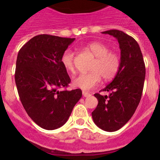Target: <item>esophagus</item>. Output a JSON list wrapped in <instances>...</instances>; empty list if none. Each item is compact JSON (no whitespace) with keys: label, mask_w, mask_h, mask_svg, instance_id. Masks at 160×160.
I'll list each match as a JSON object with an SVG mask.
<instances>
[{"label":"esophagus","mask_w":160,"mask_h":160,"mask_svg":"<svg viewBox=\"0 0 160 160\" xmlns=\"http://www.w3.org/2000/svg\"><path fill=\"white\" fill-rule=\"evenodd\" d=\"M90 93L89 92H87V91H82V95L84 96V97H87V96L90 95Z\"/></svg>","instance_id":"esophagus-1"}]
</instances>
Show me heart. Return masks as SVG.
<instances>
[{"instance_id": "obj_1", "label": "heart", "mask_w": 160, "mask_h": 160, "mask_svg": "<svg viewBox=\"0 0 160 160\" xmlns=\"http://www.w3.org/2000/svg\"><path fill=\"white\" fill-rule=\"evenodd\" d=\"M95 56L90 73H81L73 79V84L75 87L83 90H90L99 84L102 77L107 81L111 80L117 75L121 66V58L118 53L110 51L109 46L100 42H90L87 46ZM62 64L67 71H74V53L66 50L61 58Z\"/></svg>"}]
</instances>
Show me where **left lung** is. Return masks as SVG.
<instances>
[{"label": "left lung", "instance_id": "obj_1", "mask_svg": "<svg viewBox=\"0 0 160 160\" xmlns=\"http://www.w3.org/2000/svg\"><path fill=\"white\" fill-rule=\"evenodd\" d=\"M102 33L118 40L121 66L113 81L102 90L110 94H94L98 103L92 112V118L98 128L112 132L122 128L135 112L142 97L146 69L140 47L132 37L117 29Z\"/></svg>", "mask_w": 160, "mask_h": 160}]
</instances>
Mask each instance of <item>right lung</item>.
Instances as JSON below:
<instances>
[{
	"instance_id": "add662e5",
	"label": "right lung",
	"mask_w": 160,
	"mask_h": 160,
	"mask_svg": "<svg viewBox=\"0 0 160 160\" xmlns=\"http://www.w3.org/2000/svg\"><path fill=\"white\" fill-rule=\"evenodd\" d=\"M73 41L40 34L18 52L15 82L20 99L31 119L43 129L54 130L64 125L82 98L80 89L58 90L70 82L61 58Z\"/></svg>"
}]
</instances>
